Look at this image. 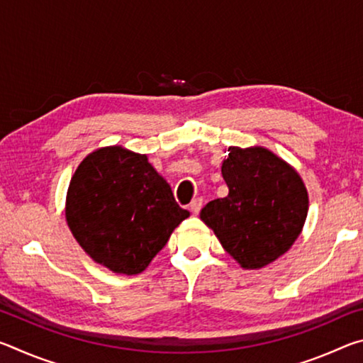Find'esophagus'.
<instances>
[{"instance_id": "esophagus-1", "label": "esophagus", "mask_w": 363, "mask_h": 363, "mask_svg": "<svg viewBox=\"0 0 363 363\" xmlns=\"http://www.w3.org/2000/svg\"><path fill=\"white\" fill-rule=\"evenodd\" d=\"M201 205H203V200L201 199H194L192 203H190V211L194 214H199L201 210Z\"/></svg>"}]
</instances>
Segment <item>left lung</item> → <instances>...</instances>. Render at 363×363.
Instances as JSON below:
<instances>
[{"mask_svg":"<svg viewBox=\"0 0 363 363\" xmlns=\"http://www.w3.org/2000/svg\"><path fill=\"white\" fill-rule=\"evenodd\" d=\"M220 171L229 194L206 203L200 218L243 269L267 266L303 230L309 210L304 182L264 147H229Z\"/></svg>","mask_w":363,"mask_h":363,"instance_id":"1","label":"left lung"}]
</instances>
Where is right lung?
<instances>
[{
	"label": "right lung",
	"mask_w": 363,
	"mask_h": 363,
	"mask_svg": "<svg viewBox=\"0 0 363 363\" xmlns=\"http://www.w3.org/2000/svg\"><path fill=\"white\" fill-rule=\"evenodd\" d=\"M189 216L147 155L120 145L89 153L67 190L65 218L73 237L115 274L145 270Z\"/></svg>",
	"instance_id": "1"
}]
</instances>
